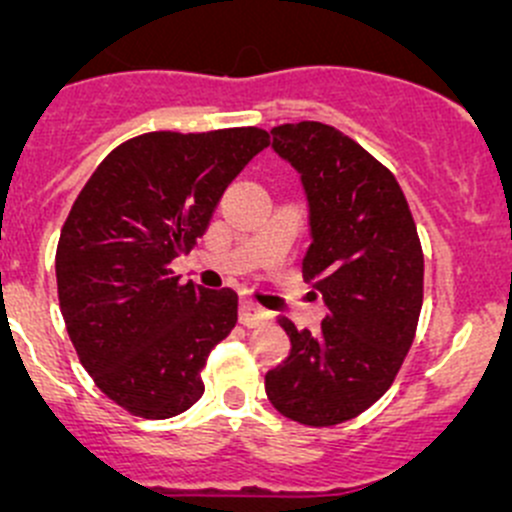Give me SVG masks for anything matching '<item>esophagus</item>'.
I'll list each match as a JSON object with an SVG mask.
<instances>
[{"mask_svg": "<svg viewBox=\"0 0 512 512\" xmlns=\"http://www.w3.org/2000/svg\"><path fill=\"white\" fill-rule=\"evenodd\" d=\"M272 314L267 309H262L260 304L250 302V299H242L240 302V324L245 327H260V324L270 322Z\"/></svg>", "mask_w": 512, "mask_h": 512, "instance_id": "obj_1", "label": "esophagus"}]
</instances>
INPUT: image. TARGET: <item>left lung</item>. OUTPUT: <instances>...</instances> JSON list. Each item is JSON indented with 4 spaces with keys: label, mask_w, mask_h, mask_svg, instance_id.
I'll use <instances>...</instances> for the list:
<instances>
[{
    "label": "left lung",
    "mask_w": 512,
    "mask_h": 512,
    "mask_svg": "<svg viewBox=\"0 0 512 512\" xmlns=\"http://www.w3.org/2000/svg\"><path fill=\"white\" fill-rule=\"evenodd\" d=\"M272 148L302 173L314 237L302 277L329 312L317 334L280 319L292 352L267 371L265 391L292 421L337 426L389 391L414 344L421 240L394 173L354 138L327 123H282Z\"/></svg>",
    "instance_id": "obj_1"
}]
</instances>
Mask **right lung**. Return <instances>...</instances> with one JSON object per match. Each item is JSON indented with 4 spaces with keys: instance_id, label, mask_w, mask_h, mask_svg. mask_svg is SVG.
<instances>
[{
    "instance_id": "right-lung-1",
    "label": "right lung",
    "mask_w": 512,
    "mask_h": 512,
    "mask_svg": "<svg viewBox=\"0 0 512 512\" xmlns=\"http://www.w3.org/2000/svg\"><path fill=\"white\" fill-rule=\"evenodd\" d=\"M262 128L151 131L113 148L61 227L56 287L79 361L128 414L178 416L203 396L210 349L237 322V292L170 270L205 235Z\"/></svg>"
}]
</instances>
